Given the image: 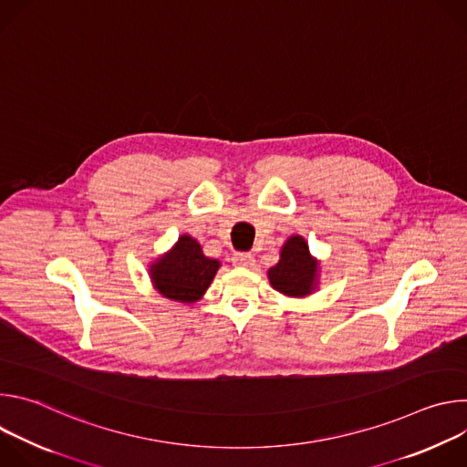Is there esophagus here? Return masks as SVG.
I'll return each instance as SVG.
<instances>
[{"label":"esophagus","mask_w":467,"mask_h":467,"mask_svg":"<svg viewBox=\"0 0 467 467\" xmlns=\"http://www.w3.org/2000/svg\"><path fill=\"white\" fill-rule=\"evenodd\" d=\"M233 262L236 265H242V268H254V265H256V260L251 253H236L233 256Z\"/></svg>","instance_id":"1"}]
</instances>
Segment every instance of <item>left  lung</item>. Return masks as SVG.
<instances>
[{"label": "left lung", "instance_id": "left-lung-1", "mask_svg": "<svg viewBox=\"0 0 467 467\" xmlns=\"http://www.w3.org/2000/svg\"><path fill=\"white\" fill-rule=\"evenodd\" d=\"M274 290L286 297H308L319 286V260L301 234H292L281 247L279 262L268 270Z\"/></svg>", "mask_w": 467, "mask_h": 467}]
</instances>
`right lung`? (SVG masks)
Here are the masks:
<instances>
[{"label":"right lung","mask_w":467,"mask_h":467,"mask_svg":"<svg viewBox=\"0 0 467 467\" xmlns=\"http://www.w3.org/2000/svg\"><path fill=\"white\" fill-rule=\"evenodd\" d=\"M220 265L193 236L181 234L171 249L150 264V279L162 297L192 305L205 296Z\"/></svg>","instance_id":"obj_1"}]
</instances>
